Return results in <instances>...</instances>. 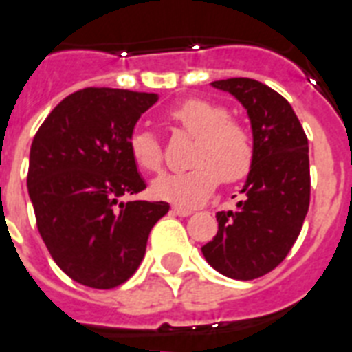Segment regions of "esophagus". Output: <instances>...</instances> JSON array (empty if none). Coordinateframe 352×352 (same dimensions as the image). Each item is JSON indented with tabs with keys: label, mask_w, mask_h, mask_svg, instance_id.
<instances>
[{
	"label": "esophagus",
	"mask_w": 352,
	"mask_h": 352,
	"mask_svg": "<svg viewBox=\"0 0 352 352\" xmlns=\"http://www.w3.org/2000/svg\"><path fill=\"white\" fill-rule=\"evenodd\" d=\"M173 213L178 214V217H189V214H192V209L182 206H173Z\"/></svg>",
	"instance_id": "1"
}]
</instances>
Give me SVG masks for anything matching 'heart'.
I'll use <instances>...</instances> for the list:
<instances>
[{
  "label": "heart",
  "instance_id": "obj_1",
  "mask_svg": "<svg viewBox=\"0 0 352 352\" xmlns=\"http://www.w3.org/2000/svg\"><path fill=\"white\" fill-rule=\"evenodd\" d=\"M170 117L179 126L196 135L190 163L185 173H167L152 179L151 195L156 200L195 207L209 200L220 179L239 182L253 165V143L246 128L228 119V110L204 99H189L176 106ZM133 163L146 173L162 168V146L156 135L138 126L128 138Z\"/></svg>",
  "mask_w": 352,
  "mask_h": 352
}]
</instances>
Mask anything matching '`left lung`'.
<instances>
[{"label":"left lung","instance_id":"8db88e82","mask_svg":"<svg viewBox=\"0 0 352 352\" xmlns=\"http://www.w3.org/2000/svg\"><path fill=\"white\" fill-rule=\"evenodd\" d=\"M246 110L252 124L253 165L235 209L217 213L219 231L204 257L217 272L257 279L287 257L310 204L309 141L285 97L253 78L214 80Z\"/></svg>","mask_w":352,"mask_h":352}]
</instances>
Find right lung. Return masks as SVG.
I'll return each instance as SVG.
<instances>
[{"mask_svg":"<svg viewBox=\"0 0 352 352\" xmlns=\"http://www.w3.org/2000/svg\"><path fill=\"white\" fill-rule=\"evenodd\" d=\"M157 94L86 88L65 97L32 139L27 189L58 268L84 287H119L145 257L167 201H119L145 189L128 138Z\"/></svg>","mask_w":352,"mask_h":352,"instance_id":"obj_1","label":"right lung"}]
</instances>
